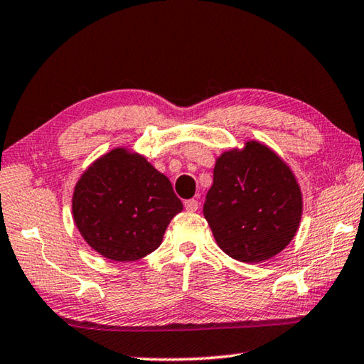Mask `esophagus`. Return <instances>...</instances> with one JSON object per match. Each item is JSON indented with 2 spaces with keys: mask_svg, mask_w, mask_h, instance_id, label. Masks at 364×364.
I'll return each mask as SVG.
<instances>
[{
  "mask_svg": "<svg viewBox=\"0 0 364 364\" xmlns=\"http://www.w3.org/2000/svg\"><path fill=\"white\" fill-rule=\"evenodd\" d=\"M184 208H186L188 212H196L197 208H199V202H197L196 199H188V200H184Z\"/></svg>",
  "mask_w": 364,
  "mask_h": 364,
  "instance_id": "1",
  "label": "esophagus"
}]
</instances>
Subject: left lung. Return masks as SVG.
<instances>
[{"label": "left lung", "mask_w": 364, "mask_h": 364, "mask_svg": "<svg viewBox=\"0 0 364 364\" xmlns=\"http://www.w3.org/2000/svg\"><path fill=\"white\" fill-rule=\"evenodd\" d=\"M301 212L297 178L267 144L249 139L215 160L204 217L234 260L260 263L278 255L297 234Z\"/></svg>", "instance_id": "8db88e82"}]
</instances>
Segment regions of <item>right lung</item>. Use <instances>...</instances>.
I'll return each instance as SVG.
<instances>
[{
  "instance_id": "right-lung-1",
  "label": "right lung",
  "mask_w": 364,
  "mask_h": 364,
  "mask_svg": "<svg viewBox=\"0 0 364 364\" xmlns=\"http://www.w3.org/2000/svg\"><path fill=\"white\" fill-rule=\"evenodd\" d=\"M181 210L168 178L127 146L97 157L80 175L72 196L78 232L112 262H134L156 250Z\"/></svg>"
}]
</instances>
